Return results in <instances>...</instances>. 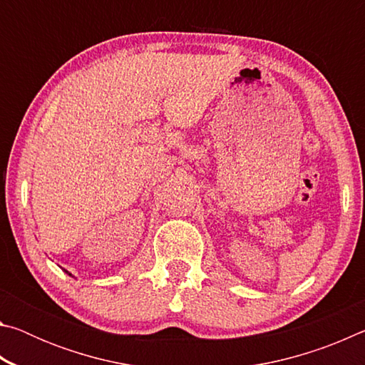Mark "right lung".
Instances as JSON below:
<instances>
[{
    "label": "right lung",
    "instance_id": "obj_1",
    "mask_svg": "<svg viewBox=\"0 0 365 365\" xmlns=\"http://www.w3.org/2000/svg\"><path fill=\"white\" fill-rule=\"evenodd\" d=\"M63 270H64V272H66V274H67V275H72V274H69V272H67V270H66V269H63Z\"/></svg>",
    "mask_w": 365,
    "mask_h": 365
}]
</instances>
